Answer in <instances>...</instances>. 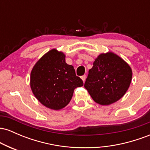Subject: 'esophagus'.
<instances>
[{"instance_id": "34e87169", "label": "esophagus", "mask_w": 150, "mask_h": 150, "mask_svg": "<svg viewBox=\"0 0 150 150\" xmlns=\"http://www.w3.org/2000/svg\"><path fill=\"white\" fill-rule=\"evenodd\" d=\"M81 79H82V81H83V82H85V80H86V75H82V76L81 77Z\"/></svg>"}]
</instances>
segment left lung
I'll list each match as a JSON object with an SVG mask.
<instances>
[{
  "mask_svg": "<svg viewBox=\"0 0 150 150\" xmlns=\"http://www.w3.org/2000/svg\"><path fill=\"white\" fill-rule=\"evenodd\" d=\"M129 65L112 52L101 53L89 70L85 87L95 102L109 105L123 97L132 80Z\"/></svg>",
  "mask_w": 150,
  "mask_h": 150,
  "instance_id": "1",
  "label": "left lung"
}]
</instances>
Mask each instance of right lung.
<instances>
[{"label":"right lung","instance_id":"obj_1","mask_svg":"<svg viewBox=\"0 0 150 150\" xmlns=\"http://www.w3.org/2000/svg\"><path fill=\"white\" fill-rule=\"evenodd\" d=\"M65 58L63 52L51 50L37 62L31 72L30 87L34 95L41 104L53 110L67 106L74 89L83 85Z\"/></svg>","mask_w":150,"mask_h":150}]
</instances>
